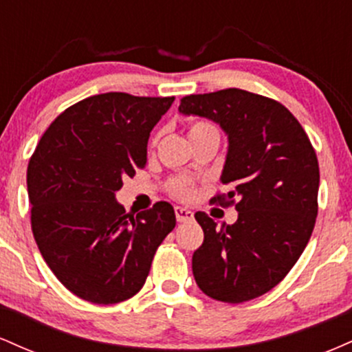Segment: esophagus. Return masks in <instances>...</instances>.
<instances>
[{
    "instance_id": "34e87169",
    "label": "esophagus",
    "mask_w": 352,
    "mask_h": 352,
    "mask_svg": "<svg viewBox=\"0 0 352 352\" xmlns=\"http://www.w3.org/2000/svg\"><path fill=\"white\" fill-rule=\"evenodd\" d=\"M175 217H177V221H180V223H184V221H192L193 212H190L188 208H184V207H175Z\"/></svg>"
}]
</instances>
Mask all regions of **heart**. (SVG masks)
Segmentation results:
<instances>
[{
	"instance_id": "b5f03b06",
	"label": "heart",
	"mask_w": 352,
	"mask_h": 352,
	"mask_svg": "<svg viewBox=\"0 0 352 352\" xmlns=\"http://www.w3.org/2000/svg\"><path fill=\"white\" fill-rule=\"evenodd\" d=\"M199 134H218V129L212 122H208V120H195V122L190 125L188 135ZM170 188L177 197H190L193 192L192 182L188 179H182V177L170 182Z\"/></svg>"
}]
</instances>
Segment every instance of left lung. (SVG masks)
<instances>
[{"instance_id": "8db88e82", "label": "left lung", "mask_w": 352, "mask_h": 352, "mask_svg": "<svg viewBox=\"0 0 352 352\" xmlns=\"http://www.w3.org/2000/svg\"><path fill=\"white\" fill-rule=\"evenodd\" d=\"M180 114L207 117L228 137L221 184L238 218L221 225L197 212L204 243L192 256L197 285L207 296L243 302L268 293L308 245L318 215L319 165L296 117L276 100L243 89L192 94Z\"/></svg>"}]
</instances>
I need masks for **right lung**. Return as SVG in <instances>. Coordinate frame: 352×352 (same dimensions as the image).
<instances>
[{
  "label": "right lung",
  "instance_id": "add662e5",
  "mask_svg": "<svg viewBox=\"0 0 352 352\" xmlns=\"http://www.w3.org/2000/svg\"><path fill=\"white\" fill-rule=\"evenodd\" d=\"M173 99L92 96L66 109L31 157L34 240L56 278L82 300L114 305L139 293L175 228L167 201L134 218L116 200L124 177L145 167L148 137Z\"/></svg>",
  "mask_w": 352,
  "mask_h": 352
}]
</instances>
